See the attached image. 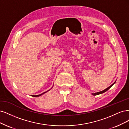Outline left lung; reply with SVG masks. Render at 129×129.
Wrapping results in <instances>:
<instances>
[{
	"label": "left lung",
	"instance_id": "left-lung-1",
	"mask_svg": "<svg viewBox=\"0 0 129 129\" xmlns=\"http://www.w3.org/2000/svg\"><path fill=\"white\" fill-rule=\"evenodd\" d=\"M116 82V81H115ZM115 82L114 83V84H112L111 86H110L109 87H108V88H106V89H105V90H102V91H101V92H98V93H92V95H99V94H102V93H105V92H106V91H107L110 88V87L112 86H113L114 84H115Z\"/></svg>",
	"mask_w": 129,
	"mask_h": 129
}]
</instances>
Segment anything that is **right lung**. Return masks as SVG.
I'll return each mask as SVG.
<instances>
[{"instance_id":"right-lung-1","label":"right lung","mask_w":129,"mask_h":129,"mask_svg":"<svg viewBox=\"0 0 129 129\" xmlns=\"http://www.w3.org/2000/svg\"><path fill=\"white\" fill-rule=\"evenodd\" d=\"M49 90H48V91H49ZM48 91H47L46 92H47ZM46 92H44V93H42V94H40V95H32V96H34V97H37V96H41V95H42V94H44L45 93H46Z\"/></svg>"}]
</instances>
